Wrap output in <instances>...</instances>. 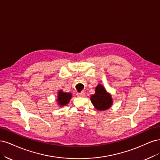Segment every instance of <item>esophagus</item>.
Instances as JSON below:
<instances>
[{"label": "esophagus", "instance_id": "esophagus-1", "mask_svg": "<svg viewBox=\"0 0 160 160\" xmlns=\"http://www.w3.org/2000/svg\"><path fill=\"white\" fill-rule=\"evenodd\" d=\"M85 93L84 92H80V93H77V96H79V97H84L85 96Z\"/></svg>", "mask_w": 160, "mask_h": 160}]
</instances>
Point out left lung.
<instances>
[{"instance_id": "8db88e82", "label": "left lung", "mask_w": 160, "mask_h": 160, "mask_svg": "<svg viewBox=\"0 0 160 160\" xmlns=\"http://www.w3.org/2000/svg\"><path fill=\"white\" fill-rule=\"evenodd\" d=\"M95 94L90 98L92 104L98 110H105L112 104L111 95L108 93L102 85H98Z\"/></svg>"}]
</instances>
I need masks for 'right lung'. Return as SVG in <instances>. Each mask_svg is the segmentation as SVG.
<instances>
[{
    "label": "right lung",
    "mask_w": 160,
    "mask_h": 160,
    "mask_svg": "<svg viewBox=\"0 0 160 160\" xmlns=\"http://www.w3.org/2000/svg\"><path fill=\"white\" fill-rule=\"evenodd\" d=\"M72 98V94L70 93H66L60 90L58 92V103L60 106H65L66 105Z\"/></svg>",
    "instance_id": "right-lung-1"
}]
</instances>
